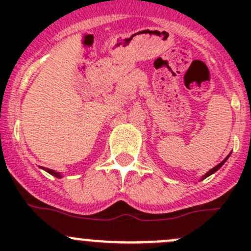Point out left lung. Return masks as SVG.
Segmentation results:
<instances>
[{
  "label": "left lung",
  "instance_id": "8db88e82",
  "mask_svg": "<svg viewBox=\"0 0 251 251\" xmlns=\"http://www.w3.org/2000/svg\"><path fill=\"white\" fill-rule=\"evenodd\" d=\"M228 156H229V155H228ZM228 156H227V158H226V159H225V160H224V161H221V163H220V164H219V165H216V166H215V168H212V169H211V170H210V171H209V173H206V174H205V175H204V176H203V179H204V178H206V177H207V176H210V175H212V174H214V173H216V171H217V170H219V169H220V168H221V166H222V165H224V164H225V163H226V160H227V159H228Z\"/></svg>",
  "mask_w": 251,
  "mask_h": 251
}]
</instances>
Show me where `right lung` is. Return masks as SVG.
<instances>
[{
	"label": "right lung",
	"instance_id": "obj_1",
	"mask_svg": "<svg viewBox=\"0 0 251 251\" xmlns=\"http://www.w3.org/2000/svg\"><path fill=\"white\" fill-rule=\"evenodd\" d=\"M44 169H45V168H44ZM45 170H46L48 174L53 175V176H55V177H62V176H60V174H59V173H55V171L50 170V169H45Z\"/></svg>",
	"mask_w": 251,
	"mask_h": 251
}]
</instances>
